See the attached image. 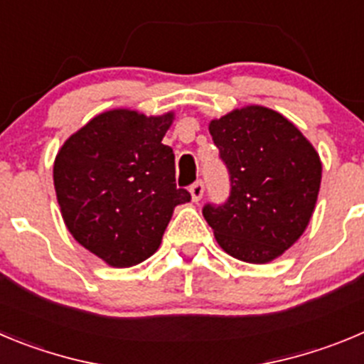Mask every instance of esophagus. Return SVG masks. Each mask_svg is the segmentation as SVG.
<instances>
[{"mask_svg":"<svg viewBox=\"0 0 364 364\" xmlns=\"http://www.w3.org/2000/svg\"><path fill=\"white\" fill-rule=\"evenodd\" d=\"M189 193H191V198L193 202H198L202 196H204V182L202 180H198V182H195V184L189 188Z\"/></svg>","mask_w":364,"mask_h":364,"instance_id":"34e87169","label":"esophagus"}]
</instances>
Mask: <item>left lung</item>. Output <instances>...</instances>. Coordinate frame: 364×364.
Segmentation results:
<instances>
[{
    "label": "left lung",
    "mask_w": 364,
    "mask_h": 364,
    "mask_svg": "<svg viewBox=\"0 0 364 364\" xmlns=\"http://www.w3.org/2000/svg\"><path fill=\"white\" fill-rule=\"evenodd\" d=\"M231 195L204 205L215 238L232 258L269 263L298 242L312 218L321 186L314 146L282 113L245 106L209 122Z\"/></svg>",
    "instance_id": "obj_1"
}]
</instances>
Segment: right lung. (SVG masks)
<instances>
[{
    "label": "right lung",
    "mask_w": 364,
    "mask_h": 364,
    "mask_svg": "<svg viewBox=\"0 0 364 364\" xmlns=\"http://www.w3.org/2000/svg\"><path fill=\"white\" fill-rule=\"evenodd\" d=\"M175 113L109 109L73 133L53 162V186L72 236L112 267L159 249L173 209L191 200L175 184V153L162 144Z\"/></svg>",
    "instance_id": "right-lung-1"
}]
</instances>
